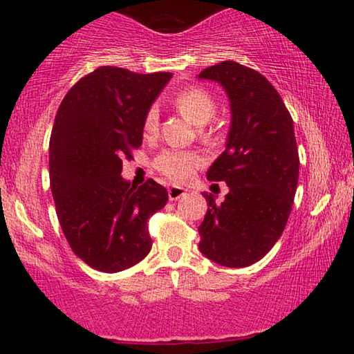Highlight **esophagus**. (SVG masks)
I'll use <instances>...</instances> for the list:
<instances>
[{
	"label": "esophagus",
	"instance_id": "34e87169",
	"mask_svg": "<svg viewBox=\"0 0 354 354\" xmlns=\"http://www.w3.org/2000/svg\"><path fill=\"white\" fill-rule=\"evenodd\" d=\"M187 192H188L187 188L178 187V185H172V187L167 190V193H169V200L176 201V200H178V198H180V196L187 195Z\"/></svg>",
	"mask_w": 354,
	"mask_h": 354
}]
</instances>
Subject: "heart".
<instances>
[{"label": "heart", "mask_w": 354, "mask_h": 354, "mask_svg": "<svg viewBox=\"0 0 354 354\" xmlns=\"http://www.w3.org/2000/svg\"><path fill=\"white\" fill-rule=\"evenodd\" d=\"M176 106L185 118L195 125H205L216 115L217 106L212 96L203 88H190L182 91L176 98ZM158 109L151 108L145 115L143 132L147 135L156 133ZM156 169L174 182H185L198 167L201 166V156L196 153L166 149L156 158Z\"/></svg>", "instance_id": "1"}]
</instances>
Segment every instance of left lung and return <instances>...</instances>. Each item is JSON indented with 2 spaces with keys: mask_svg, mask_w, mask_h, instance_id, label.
Returning <instances> with one entry per match:
<instances>
[{
  "mask_svg": "<svg viewBox=\"0 0 354 354\" xmlns=\"http://www.w3.org/2000/svg\"><path fill=\"white\" fill-rule=\"evenodd\" d=\"M198 79L225 90L232 114L224 153L206 172L229 193L222 203L203 193L209 207L198 246L216 264L246 268L269 253L292 212L299 172L293 120L270 82L239 62H219Z\"/></svg>",
  "mask_w": 354,
  "mask_h": 354,
  "instance_id": "left-lung-1",
  "label": "left lung"
}]
</instances>
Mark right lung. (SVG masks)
I'll return each instance as SVG.
<instances>
[{
    "mask_svg": "<svg viewBox=\"0 0 354 354\" xmlns=\"http://www.w3.org/2000/svg\"><path fill=\"white\" fill-rule=\"evenodd\" d=\"M171 77L98 67L57 109L50 138L56 214L72 251L101 272L132 268L151 250L147 222L166 206L167 190L153 178L130 185L120 172L142 147L145 115Z\"/></svg>",
    "mask_w": 354,
    "mask_h": 354,
    "instance_id": "obj_1",
    "label": "right lung"
}]
</instances>
